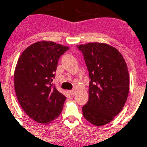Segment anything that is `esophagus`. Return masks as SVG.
Listing matches in <instances>:
<instances>
[{"label":"esophagus","instance_id":"34e87169","mask_svg":"<svg viewBox=\"0 0 147 147\" xmlns=\"http://www.w3.org/2000/svg\"><path fill=\"white\" fill-rule=\"evenodd\" d=\"M75 92H76V91H75V90H69V93L71 95L75 94Z\"/></svg>","mask_w":147,"mask_h":147}]
</instances>
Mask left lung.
<instances>
[{"mask_svg":"<svg viewBox=\"0 0 147 147\" xmlns=\"http://www.w3.org/2000/svg\"><path fill=\"white\" fill-rule=\"evenodd\" d=\"M77 47L82 52L90 79L83 115L92 125H104L121 111L127 100V65L119 51L108 44L92 42Z\"/></svg>","mask_w":147,"mask_h":147,"instance_id":"1","label":"left lung"}]
</instances>
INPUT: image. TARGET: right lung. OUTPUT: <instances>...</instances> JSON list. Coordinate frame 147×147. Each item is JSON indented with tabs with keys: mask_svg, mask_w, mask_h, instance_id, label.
<instances>
[{
	"mask_svg": "<svg viewBox=\"0 0 147 147\" xmlns=\"http://www.w3.org/2000/svg\"><path fill=\"white\" fill-rule=\"evenodd\" d=\"M67 50L68 47L53 42H37L18 58L14 73L15 91L23 111L37 123L48 124L62 111L66 97L52 81L60 57Z\"/></svg>",
	"mask_w": 147,
	"mask_h": 147,
	"instance_id": "right-lung-1",
	"label": "right lung"
}]
</instances>
